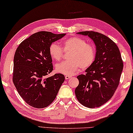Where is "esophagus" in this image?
I'll use <instances>...</instances> for the list:
<instances>
[{"instance_id": "obj_1", "label": "esophagus", "mask_w": 133, "mask_h": 133, "mask_svg": "<svg viewBox=\"0 0 133 133\" xmlns=\"http://www.w3.org/2000/svg\"><path fill=\"white\" fill-rule=\"evenodd\" d=\"M71 77H72L70 76H65V78L66 80H68V79H71Z\"/></svg>"}]
</instances>
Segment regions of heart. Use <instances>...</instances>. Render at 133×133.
I'll return each mask as SVG.
<instances>
[{"instance_id":"heart-1","label":"heart","mask_w":133,"mask_h":133,"mask_svg":"<svg viewBox=\"0 0 133 133\" xmlns=\"http://www.w3.org/2000/svg\"><path fill=\"white\" fill-rule=\"evenodd\" d=\"M63 49L65 52H71L68 58L69 60L57 64L56 69L58 73L65 75H74L81 68L82 69H87L93 64L96 58L95 47L77 37L65 41ZM49 53L52 59L58 61L61 58L63 51L61 46L54 42L49 47Z\"/></svg>"}]
</instances>
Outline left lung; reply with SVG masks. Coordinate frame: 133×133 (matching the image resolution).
Returning a JSON list of instances; mask_svg holds the SVG:
<instances>
[{
  "instance_id": "1",
  "label": "left lung",
  "mask_w": 133,
  "mask_h": 133,
  "mask_svg": "<svg viewBox=\"0 0 133 133\" xmlns=\"http://www.w3.org/2000/svg\"><path fill=\"white\" fill-rule=\"evenodd\" d=\"M77 34L88 36L96 45L95 60L85 75L77 78L79 85L75 95L83 105L94 108L101 107L113 96L119 84L123 63L118 47L104 35L94 31Z\"/></svg>"
}]
</instances>
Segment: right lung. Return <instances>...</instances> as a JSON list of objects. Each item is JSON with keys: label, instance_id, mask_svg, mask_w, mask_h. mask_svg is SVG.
Returning <instances> with one entry per match:
<instances>
[{"label": "right lung", "instance_id": "add662e5", "mask_svg": "<svg viewBox=\"0 0 133 133\" xmlns=\"http://www.w3.org/2000/svg\"><path fill=\"white\" fill-rule=\"evenodd\" d=\"M65 35L38 32L17 47L14 57L12 81L20 96L30 106L36 108L49 106L65 81L64 75L61 74L49 77L46 76L53 70L49 47Z\"/></svg>", "mask_w": 133, "mask_h": 133}]
</instances>
